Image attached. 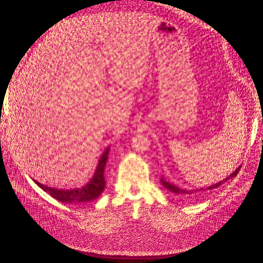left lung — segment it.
<instances>
[{
	"mask_svg": "<svg viewBox=\"0 0 263 263\" xmlns=\"http://www.w3.org/2000/svg\"><path fill=\"white\" fill-rule=\"evenodd\" d=\"M239 170H241V167H238V168L235 170V172H234L233 174H231L230 176L226 177L225 180L218 182V183L214 184V185L208 186V187H205V189L201 187V189H199V190H184V189H180V187H177V186H175V185H173V184H171V183H168V182H166V181L164 180V178H161L160 182H161V184H163V185H164L167 190H170V191L173 192V193H175V194H177V195H181V197H186V198H189V199H195V198L200 197L201 193H202V192L209 191V190L217 189L218 186H220L222 183H225L227 180H230V178L235 177V176L237 175V173L239 172Z\"/></svg>",
	"mask_w": 263,
	"mask_h": 263,
	"instance_id": "1",
	"label": "left lung"
}]
</instances>
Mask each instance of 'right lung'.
Segmentation results:
<instances>
[{
	"label": "right lung",
	"instance_id": "add662e5",
	"mask_svg": "<svg viewBox=\"0 0 263 263\" xmlns=\"http://www.w3.org/2000/svg\"><path fill=\"white\" fill-rule=\"evenodd\" d=\"M109 148H107L102 155L99 159V163L97 165L96 172L92 176L87 185L82 186L80 189H73V190H59L48 187L46 185H43L39 182L35 183L39 187H42L44 191L51 194L53 198L61 201V202L65 203H79V202H88V201H92L97 199L105 189V178H104V170L106 161H107Z\"/></svg>",
	"mask_w": 263,
	"mask_h": 263
}]
</instances>
